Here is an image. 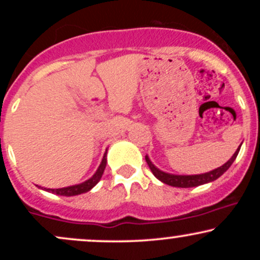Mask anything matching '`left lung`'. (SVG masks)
I'll return each mask as SVG.
<instances>
[{
	"label": "left lung",
	"mask_w": 260,
	"mask_h": 260,
	"mask_svg": "<svg viewBox=\"0 0 260 260\" xmlns=\"http://www.w3.org/2000/svg\"><path fill=\"white\" fill-rule=\"evenodd\" d=\"M240 148L238 147L236 153L232 155V157L230 159L228 162L223 164L222 166L217 168L213 171L207 172V174H202V175H192V176H177V175H171V174H166V172L160 171L159 169H156L155 166L151 164V161L149 160L148 156H145V161H147L149 169L151 170L155 177L157 180H160L164 183L169 184V186L172 187H180V188H189V187H197V186H201V184L208 183V182L211 181H215L216 178H219L223 172H226L229 170L230 166L232 165L236 157H237L238 151H240Z\"/></svg>",
	"instance_id": "8db88e82"
}]
</instances>
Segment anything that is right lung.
<instances>
[{"mask_svg":"<svg viewBox=\"0 0 260 260\" xmlns=\"http://www.w3.org/2000/svg\"><path fill=\"white\" fill-rule=\"evenodd\" d=\"M105 168H106V153H105V155H104L103 161H101L99 169H98V171L95 172L94 176H92L91 178H89L88 181L83 182V183H80V184H76V186L57 188V189H51V188H47L46 190H47V192L55 193V194L66 196V197L82 194V193H85V192H88V190H90L91 188L94 187L95 184H96L98 182L100 181V178L104 174V170H105Z\"/></svg>","mask_w":260,"mask_h":260,"instance_id":"obj_1","label":"right lung"}]
</instances>
